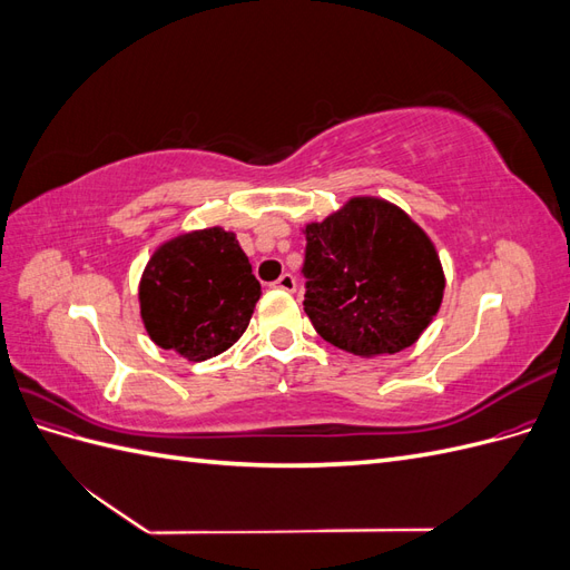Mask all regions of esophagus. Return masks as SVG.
Instances as JSON below:
<instances>
[{
	"label": "esophagus",
	"mask_w": 570,
	"mask_h": 570,
	"mask_svg": "<svg viewBox=\"0 0 570 570\" xmlns=\"http://www.w3.org/2000/svg\"><path fill=\"white\" fill-rule=\"evenodd\" d=\"M273 287H278V289H285V292H295V287H297V281H295V275L292 273H283L278 281L273 283Z\"/></svg>",
	"instance_id": "34e87169"
}]
</instances>
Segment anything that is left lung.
Wrapping results in <instances>:
<instances>
[{
	"label": "left lung",
	"mask_w": 570,
	"mask_h": 570,
	"mask_svg": "<svg viewBox=\"0 0 570 570\" xmlns=\"http://www.w3.org/2000/svg\"><path fill=\"white\" fill-rule=\"evenodd\" d=\"M302 233L304 312L325 342L364 358L396 354L438 316L444 295L438 249L400 206L352 197Z\"/></svg>",
	"instance_id": "obj_1"
}]
</instances>
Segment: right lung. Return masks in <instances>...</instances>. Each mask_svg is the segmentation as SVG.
Instances as JSON below:
<instances>
[{"label": "right lung", "mask_w": 570, "mask_h": 570, "mask_svg": "<svg viewBox=\"0 0 570 570\" xmlns=\"http://www.w3.org/2000/svg\"><path fill=\"white\" fill-rule=\"evenodd\" d=\"M137 297L154 344L187 361H206L243 337L262 285L235 233L214 226L159 245Z\"/></svg>", "instance_id": "add662e5"}]
</instances>
